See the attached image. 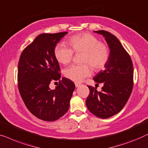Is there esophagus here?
I'll return each mask as SVG.
<instances>
[{"instance_id":"esophagus-1","label":"esophagus","mask_w":148,"mask_h":148,"mask_svg":"<svg viewBox=\"0 0 148 148\" xmlns=\"http://www.w3.org/2000/svg\"><path fill=\"white\" fill-rule=\"evenodd\" d=\"M81 84H80V83L78 82H76L75 83V86H76V87H78L79 86H80Z\"/></svg>"}]
</instances>
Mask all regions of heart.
Masks as SVG:
<instances>
[{
    "mask_svg": "<svg viewBox=\"0 0 148 148\" xmlns=\"http://www.w3.org/2000/svg\"><path fill=\"white\" fill-rule=\"evenodd\" d=\"M69 47L60 44L54 49V56L59 63L67 65L72 62L74 53H82L80 66L73 65L64 71V76L74 82H81L91 73L90 67L96 72L103 70L109 60V49L95 35L82 33L74 35L66 41Z\"/></svg>",
    "mask_w": 148,
    "mask_h": 148,
    "instance_id": "heart-1",
    "label": "heart"
}]
</instances>
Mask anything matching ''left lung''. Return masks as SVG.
<instances>
[{"mask_svg": "<svg viewBox=\"0 0 148 148\" xmlns=\"http://www.w3.org/2000/svg\"><path fill=\"white\" fill-rule=\"evenodd\" d=\"M95 33L103 35L110 49L109 60L105 69L93 78L97 83H103L101 92L88 86L90 94L86 105L93 115L107 119L121 111L127 102L134 86V66L129 53L119 39L104 30Z\"/></svg>", "mask_w": 148, "mask_h": 148, "instance_id": "obj_1", "label": "left lung"}]
</instances>
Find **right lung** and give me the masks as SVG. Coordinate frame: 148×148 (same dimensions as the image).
Wrapping results in <instances>:
<instances>
[{
  "label": "right lung",
  "mask_w": 148,
  "mask_h": 148,
  "mask_svg": "<svg viewBox=\"0 0 148 148\" xmlns=\"http://www.w3.org/2000/svg\"><path fill=\"white\" fill-rule=\"evenodd\" d=\"M68 32L43 33L27 46L18 65V88L25 105L33 115L46 121H54L65 115L75 89L72 80H59L51 90L49 85L60 79V68L54 56L57 43Z\"/></svg>",
  "instance_id": "obj_1"
}]
</instances>
